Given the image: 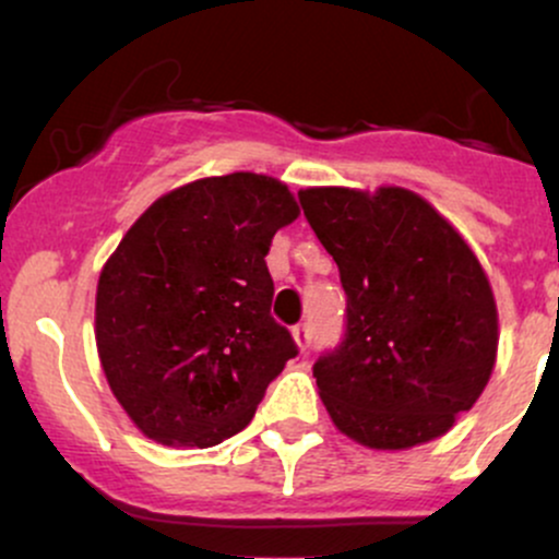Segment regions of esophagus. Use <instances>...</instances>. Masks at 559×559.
I'll list each match as a JSON object with an SVG mask.
<instances>
[{
	"label": "esophagus",
	"instance_id": "obj_1",
	"mask_svg": "<svg viewBox=\"0 0 559 559\" xmlns=\"http://www.w3.org/2000/svg\"><path fill=\"white\" fill-rule=\"evenodd\" d=\"M292 336H294V342H297L299 349L305 352L307 346L312 344V329H310V323H299V325H294Z\"/></svg>",
	"mask_w": 559,
	"mask_h": 559
}]
</instances>
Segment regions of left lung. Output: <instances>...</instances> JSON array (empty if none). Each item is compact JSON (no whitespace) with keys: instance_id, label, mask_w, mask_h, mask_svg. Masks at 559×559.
I'll return each mask as SVG.
<instances>
[{"instance_id":"1","label":"left lung","mask_w":559,"mask_h":559,"mask_svg":"<svg viewBox=\"0 0 559 559\" xmlns=\"http://www.w3.org/2000/svg\"><path fill=\"white\" fill-rule=\"evenodd\" d=\"M299 202L346 294L342 344L312 365L331 420L370 449L447 433L497 360V305L476 254L396 186L305 189Z\"/></svg>"}]
</instances>
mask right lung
Returning <instances> with one entry per match:
<instances>
[{"instance_id":"add662e5","label":"right lung","mask_w":559,"mask_h":559,"mask_svg":"<svg viewBox=\"0 0 559 559\" xmlns=\"http://www.w3.org/2000/svg\"><path fill=\"white\" fill-rule=\"evenodd\" d=\"M297 215L286 183L230 173L159 197L123 236L96 286V349L141 433L204 449L249 426L299 352L265 262Z\"/></svg>"}]
</instances>
